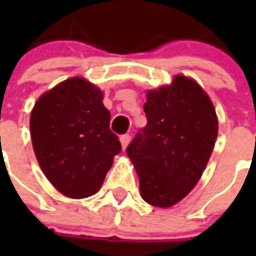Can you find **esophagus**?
I'll use <instances>...</instances> for the list:
<instances>
[{"mask_svg":"<svg viewBox=\"0 0 256 256\" xmlns=\"http://www.w3.org/2000/svg\"><path fill=\"white\" fill-rule=\"evenodd\" d=\"M130 140H132V136H128V134H124V136H120V144H122V148H124V150H126L128 144H130Z\"/></svg>","mask_w":256,"mask_h":256,"instance_id":"34e87169","label":"esophagus"}]
</instances>
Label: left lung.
<instances>
[{"label": "left lung", "instance_id": "8db88e82", "mask_svg": "<svg viewBox=\"0 0 256 256\" xmlns=\"http://www.w3.org/2000/svg\"><path fill=\"white\" fill-rule=\"evenodd\" d=\"M148 124L126 148L140 178V196L152 206L182 200L206 168L218 136L214 104L191 78L148 90Z\"/></svg>", "mask_w": 256, "mask_h": 256}]
</instances>
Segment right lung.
<instances>
[{
    "mask_svg": "<svg viewBox=\"0 0 256 256\" xmlns=\"http://www.w3.org/2000/svg\"><path fill=\"white\" fill-rule=\"evenodd\" d=\"M102 100L96 86L73 77L42 94L32 110L30 136L40 168L69 198L96 194L122 150Z\"/></svg>",
    "mask_w": 256,
    "mask_h": 256,
    "instance_id": "right-lung-1",
    "label": "right lung"
}]
</instances>
